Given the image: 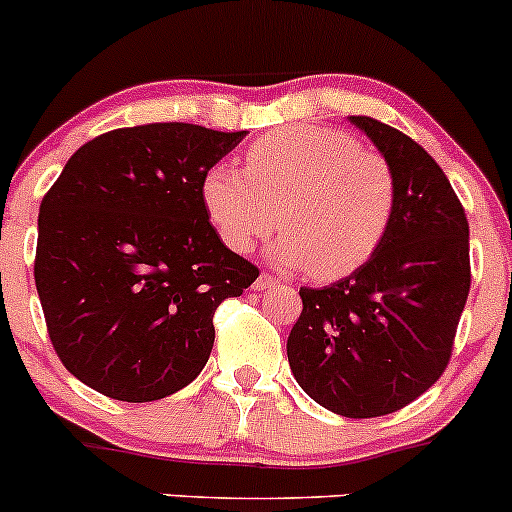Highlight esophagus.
Returning <instances> with one entry per match:
<instances>
[{"mask_svg": "<svg viewBox=\"0 0 512 512\" xmlns=\"http://www.w3.org/2000/svg\"><path fill=\"white\" fill-rule=\"evenodd\" d=\"M275 285H277V280H275V277H272V275H267V272H262V275L257 277V280H255V285H252V287H255V289H272V287H275Z\"/></svg>", "mask_w": 512, "mask_h": 512, "instance_id": "1", "label": "esophagus"}]
</instances>
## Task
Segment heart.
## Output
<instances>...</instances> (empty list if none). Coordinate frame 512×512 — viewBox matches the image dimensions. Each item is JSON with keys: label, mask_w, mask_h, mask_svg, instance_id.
Returning <instances> with one entry per match:
<instances>
[{"label": "heart", "mask_w": 512, "mask_h": 512, "mask_svg": "<svg viewBox=\"0 0 512 512\" xmlns=\"http://www.w3.org/2000/svg\"><path fill=\"white\" fill-rule=\"evenodd\" d=\"M200 200L230 250L250 252L280 225L272 257L332 282L379 252L394 223L399 185L389 160L349 133L287 126L247 148L245 170L210 165Z\"/></svg>", "instance_id": "b5f03b06"}]
</instances>
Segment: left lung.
Wrapping results in <instances>:
<instances>
[{
	"instance_id": "left-lung-1",
	"label": "left lung",
	"mask_w": 512,
	"mask_h": 512,
	"mask_svg": "<svg viewBox=\"0 0 512 512\" xmlns=\"http://www.w3.org/2000/svg\"><path fill=\"white\" fill-rule=\"evenodd\" d=\"M349 121L394 168V223L364 267L329 287L299 289L287 359L319 406L374 418L404 409L446 371L471 289L468 220L414 138L369 116Z\"/></svg>"
}]
</instances>
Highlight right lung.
Listing matches in <instances>:
<instances>
[{
  "label": "right lung",
  "mask_w": 512,
  "mask_h": 512,
  "mask_svg": "<svg viewBox=\"0 0 512 512\" xmlns=\"http://www.w3.org/2000/svg\"><path fill=\"white\" fill-rule=\"evenodd\" d=\"M247 131L116 128L84 143L39 208L34 280L54 352L108 399L158 401L213 352V314L260 270L227 250L200 183Z\"/></svg>",
  "instance_id": "obj_1"
}]
</instances>
